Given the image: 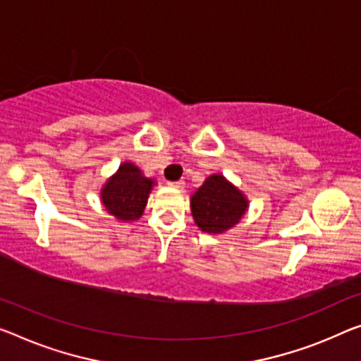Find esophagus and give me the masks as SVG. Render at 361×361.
I'll return each instance as SVG.
<instances>
[{
    "label": "esophagus",
    "mask_w": 361,
    "mask_h": 361,
    "mask_svg": "<svg viewBox=\"0 0 361 361\" xmlns=\"http://www.w3.org/2000/svg\"><path fill=\"white\" fill-rule=\"evenodd\" d=\"M169 187L173 188H184L185 187V182L184 180H177V182H168Z\"/></svg>",
    "instance_id": "1"
}]
</instances>
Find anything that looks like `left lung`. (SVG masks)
<instances>
[{"mask_svg": "<svg viewBox=\"0 0 361 361\" xmlns=\"http://www.w3.org/2000/svg\"><path fill=\"white\" fill-rule=\"evenodd\" d=\"M190 209L200 229L216 235L240 223L248 212V198L223 174H212L193 192Z\"/></svg>", "mask_w": 361, "mask_h": 361, "instance_id": "8db88e82", "label": "left lung"}]
</instances>
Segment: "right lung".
<instances>
[{
    "mask_svg": "<svg viewBox=\"0 0 361 361\" xmlns=\"http://www.w3.org/2000/svg\"><path fill=\"white\" fill-rule=\"evenodd\" d=\"M154 184L157 182L143 174L138 166L124 161L104 182L99 190V198L111 216L123 223H130L142 218Z\"/></svg>",
    "mask_w": 361,
    "mask_h": 361,
    "instance_id": "obj_1",
    "label": "right lung"
}]
</instances>
